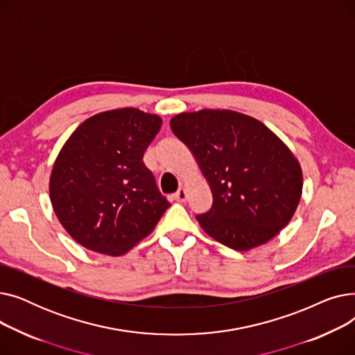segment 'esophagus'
I'll return each instance as SVG.
<instances>
[{
	"label": "esophagus",
	"mask_w": 355,
	"mask_h": 355,
	"mask_svg": "<svg viewBox=\"0 0 355 355\" xmlns=\"http://www.w3.org/2000/svg\"><path fill=\"white\" fill-rule=\"evenodd\" d=\"M174 198H175L177 201H180V202L187 201V190H185V189H180V190L174 194Z\"/></svg>",
	"instance_id": "esophagus-1"
}]
</instances>
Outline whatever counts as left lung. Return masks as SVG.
I'll return each mask as SVG.
<instances>
[{
    "instance_id": "left-lung-1",
    "label": "left lung",
    "mask_w": 355,
    "mask_h": 355,
    "mask_svg": "<svg viewBox=\"0 0 355 355\" xmlns=\"http://www.w3.org/2000/svg\"><path fill=\"white\" fill-rule=\"evenodd\" d=\"M213 194L197 216L201 229L233 250L273 239L293 217L302 196V168L288 145L256 118L229 109L181 112L170 121Z\"/></svg>"
}]
</instances>
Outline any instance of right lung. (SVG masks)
I'll list each match as a JSON object with an SVG mask.
<instances>
[{
	"mask_svg": "<svg viewBox=\"0 0 355 355\" xmlns=\"http://www.w3.org/2000/svg\"><path fill=\"white\" fill-rule=\"evenodd\" d=\"M162 119L137 107L105 110L82 122L53 164L49 194L55 217L92 252L122 256L151 234L171 206L144 153Z\"/></svg>",
	"mask_w": 355,
	"mask_h": 355,
	"instance_id": "add662e5",
	"label": "right lung"
}]
</instances>
